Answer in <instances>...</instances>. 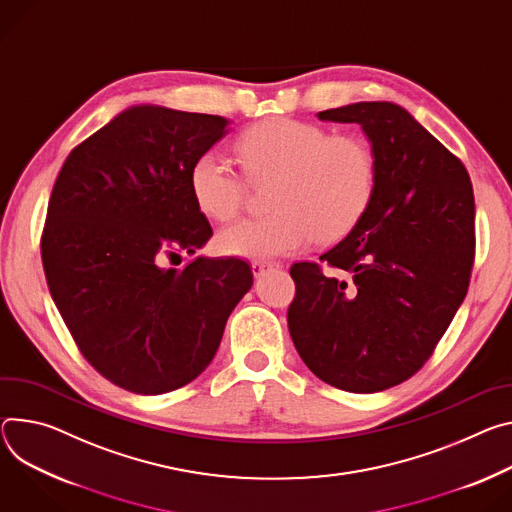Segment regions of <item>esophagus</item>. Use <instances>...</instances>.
I'll list each match as a JSON object with an SVG mask.
<instances>
[{
    "mask_svg": "<svg viewBox=\"0 0 512 512\" xmlns=\"http://www.w3.org/2000/svg\"><path fill=\"white\" fill-rule=\"evenodd\" d=\"M273 267H275L273 263H265V261H253V263H251V271H253L255 277H261L265 271H269V269H273Z\"/></svg>",
    "mask_w": 512,
    "mask_h": 512,
    "instance_id": "34e87169",
    "label": "esophagus"
}]
</instances>
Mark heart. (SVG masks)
Masks as SVG:
<instances>
[{"label":"heart","instance_id":"1","mask_svg":"<svg viewBox=\"0 0 512 512\" xmlns=\"http://www.w3.org/2000/svg\"><path fill=\"white\" fill-rule=\"evenodd\" d=\"M245 173L275 177L273 210L224 228L218 245L226 255L271 259L292 255L316 237L339 239L359 222L376 192V157L359 136L335 134L312 122L269 118L251 126L237 145ZM200 210L226 222L245 202V181L218 151L202 153L190 171Z\"/></svg>","mask_w":512,"mask_h":512}]
</instances>
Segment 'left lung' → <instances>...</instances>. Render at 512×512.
<instances>
[{"instance_id": "8db88e82", "label": "left lung", "mask_w": 512, "mask_h": 512, "mask_svg": "<svg viewBox=\"0 0 512 512\" xmlns=\"http://www.w3.org/2000/svg\"><path fill=\"white\" fill-rule=\"evenodd\" d=\"M318 118L361 126L376 157V192L320 263L292 265L288 327L316 378L347 392H382L425 365L468 294L472 181L453 153L392 102H357ZM324 266L338 273L324 274Z\"/></svg>"}]
</instances>
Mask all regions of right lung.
I'll use <instances>...</instances> for the list:
<instances>
[{
  "label": "right lung",
  "instance_id": "obj_1",
  "mask_svg": "<svg viewBox=\"0 0 512 512\" xmlns=\"http://www.w3.org/2000/svg\"><path fill=\"white\" fill-rule=\"evenodd\" d=\"M226 132L222 116L132 106L77 145L55 181L40 239L46 284L83 357L128 392L196 380L253 286L237 257L167 267L212 237L190 171Z\"/></svg>",
  "mask_w": 512,
  "mask_h": 512
}]
</instances>
